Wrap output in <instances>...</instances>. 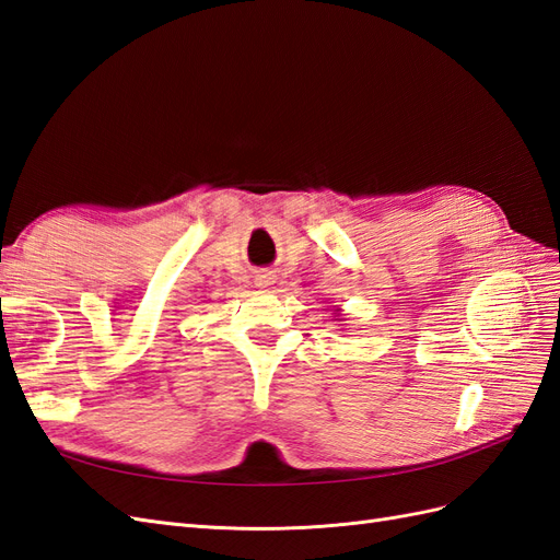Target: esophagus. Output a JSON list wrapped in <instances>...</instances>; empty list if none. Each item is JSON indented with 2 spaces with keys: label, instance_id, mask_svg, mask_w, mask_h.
<instances>
[{
  "label": "esophagus",
  "instance_id": "34e87169",
  "mask_svg": "<svg viewBox=\"0 0 560 560\" xmlns=\"http://www.w3.org/2000/svg\"><path fill=\"white\" fill-rule=\"evenodd\" d=\"M261 284H268V280H261Z\"/></svg>",
  "mask_w": 560,
  "mask_h": 560
}]
</instances>
